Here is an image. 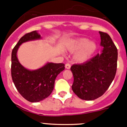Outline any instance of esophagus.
<instances>
[{"mask_svg": "<svg viewBox=\"0 0 127 127\" xmlns=\"http://www.w3.org/2000/svg\"><path fill=\"white\" fill-rule=\"evenodd\" d=\"M65 68L67 69H69L70 68V65L69 64H66L65 66Z\"/></svg>", "mask_w": 127, "mask_h": 127, "instance_id": "obj_1", "label": "esophagus"}]
</instances>
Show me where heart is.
Returning <instances> with one entry per match:
<instances>
[{
  "instance_id": "obj_1",
  "label": "heart",
  "mask_w": 127,
  "mask_h": 127,
  "mask_svg": "<svg viewBox=\"0 0 127 127\" xmlns=\"http://www.w3.org/2000/svg\"><path fill=\"white\" fill-rule=\"evenodd\" d=\"M97 48L95 41H89L86 38H79L69 42L67 46V50L70 52L79 50L74 56V59L77 62H83L88 60L95 53Z\"/></svg>"
}]
</instances>
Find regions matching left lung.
Wrapping results in <instances>:
<instances>
[{
  "label": "left lung",
  "mask_w": 127,
  "mask_h": 127,
  "mask_svg": "<svg viewBox=\"0 0 127 127\" xmlns=\"http://www.w3.org/2000/svg\"><path fill=\"white\" fill-rule=\"evenodd\" d=\"M101 53L90 60L70 67L74 76L72 89L81 99L93 100L108 89L116 72L118 50L107 33L99 32Z\"/></svg>",
  "instance_id": "1"
}]
</instances>
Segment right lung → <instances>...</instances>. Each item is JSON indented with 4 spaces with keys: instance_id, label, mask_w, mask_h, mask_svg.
<instances>
[{
    "instance_id": "add662e5",
    "label": "right lung",
    "mask_w": 127,
    "mask_h": 127,
    "mask_svg": "<svg viewBox=\"0 0 127 127\" xmlns=\"http://www.w3.org/2000/svg\"><path fill=\"white\" fill-rule=\"evenodd\" d=\"M37 31L23 35L14 46L11 54V76L15 87L23 98L31 102L45 99L52 92L57 76L65 69L64 64L46 63L35 70H29L19 62L17 52L24 42L41 39Z\"/></svg>"
}]
</instances>
